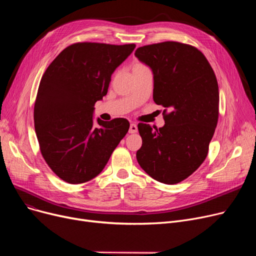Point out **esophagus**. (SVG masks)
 <instances>
[{"mask_svg": "<svg viewBox=\"0 0 256 256\" xmlns=\"http://www.w3.org/2000/svg\"><path fill=\"white\" fill-rule=\"evenodd\" d=\"M137 130H138V126H137V124H130L128 132H130V134H134V132H137Z\"/></svg>", "mask_w": 256, "mask_h": 256, "instance_id": "1", "label": "esophagus"}]
</instances>
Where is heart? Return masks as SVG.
I'll return each mask as SVG.
<instances>
[{
	"mask_svg": "<svg viewBox=\"0 0 256 256\" xmlns=\"http://www.w3.org/2000/svg\"><path fill=\"white\" fill-rule=\"evenodd\" d=\"M140 67H144V65H143V64H140V63H136L135 65H134V68H132V70L140 68Z\"/></svg>",
	"mask_w": 256,
	"mask_h": 256,
	"instance_id": "b5f03b06",
	"label": "heart"
}]
</instances>
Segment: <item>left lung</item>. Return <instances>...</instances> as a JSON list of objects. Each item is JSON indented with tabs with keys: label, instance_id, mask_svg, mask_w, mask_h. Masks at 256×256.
<instances>
[{
	"label": "left lung",
	"instance_id": "1",
	"mask_svg": "<svg viewBox=\"0 0 256 256\" xmlns=\"http://www.w3.org/2000/svg\"><path fill=\"white\" fill-rule=\"evenodd\" d=\"M135 56L150 67L154 100L164 110L165 126L139 124L141 168L154 180L180 182L204 163L219 116V87L204 55L196 48L165 42L138 48Z\"/></svg>",
	"mask_w": 256,
	"mask_h": 256
}]
</instances>
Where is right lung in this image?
<instances>
[{
    "mask_svg": "<svg viewBox=\"0 0 256 256\" xmlns=\"http://www.w3.org/2000/svg\"><path fill=\"white\" fill-rule=\"evenodd\" d=\"M136 46L78 42L64 48L40 80L34 124L40 152L55 174L68 184L86 182L102 171L126 135V118L93 122L94 104L111 76Z\"/></svg>",
    "mask_w": 256,
    "mask_h": 256,
    "instance_id": "obj_1",
    "label": "right lung"
}]
</instances>
